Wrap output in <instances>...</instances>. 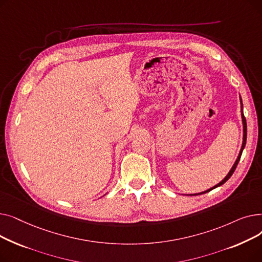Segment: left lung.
<instances>
[{"label":"left lung","mask_w":262,"mask_h":262,"mask_svg":"<svg viewBox=\"0 0 262 262\" xmlns=\"http://www.w3.org/2000/svg\"><path fill=\"white\" fill-rule=\"evenodd\" d=\"M242 108H243V104H242V101H241V116H242V122H243V143H242V146H241V150H240L239 156H238V158H237L236 162L233 163V166H232L231 170L229 171V173L226 175V177L224 178V180H223L222 182H220V183H219L217 185H215L214 187L210 188V189H209V190H207V191H204V192H202V193H199V194L207 193V192L211 191L212 189H214V188H216V187H220V186H222L224 183H226V182L229 180L230 176L232 175V173L235 172V170H236V168H237V166H238V163H239V161H240V158H241V155H242V152H243V148L245 147V143H246V133H247V130H246V120H245V117H244V115H243V110H242ZM199 194H191V195H199Z\"/></svg>","instance_id":"obj_1"}]
</instances>
